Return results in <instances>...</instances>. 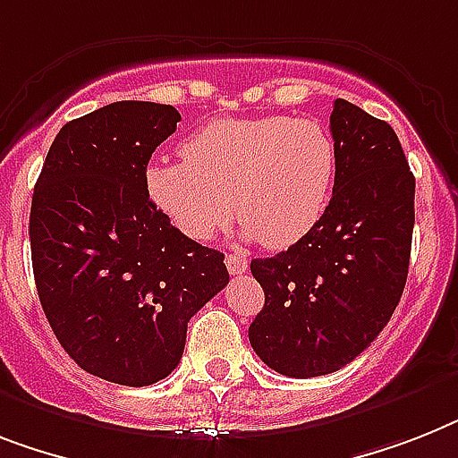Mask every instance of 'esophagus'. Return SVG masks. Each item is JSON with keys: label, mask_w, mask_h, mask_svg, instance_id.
<instances>
[{"label": "esophagus", "mask_w": 458, "mask_h": 458, "mask_svg": "<svg viewBox=\"0 0 458 458\" xmlns=\"http://www.w3.org/2000/svg\"><path fill=\"white\" fill-rule=\"evenodd\" d=\"M225 264H226V269H229V274H233V276L243 274V271L248 269V259H245L243 255H236V252L226 255Z\"/></svg>", "instance_id": "esophagus-1"}]
</instances>
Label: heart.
I'll return each mask as SVG.
<instances>
[{
    "label": "heart",
    "mask_w": 458,
    "mask_h": 458,
    "mask_svg": "<svg viewBox=\"0 0 458 458\" xmlns=\"http://www.w3.org/2000/svg\"><path fill=\"white\" fill-rule=\"evenodd\" d=\"M337 149L320 123L290 116L225 119L184 140L182 161L145 173L154 206L194 241H208L233 213L267 248H290L330 201Z\"/></svg>",
    "instance_id": "heart-1"
}]
</instances>
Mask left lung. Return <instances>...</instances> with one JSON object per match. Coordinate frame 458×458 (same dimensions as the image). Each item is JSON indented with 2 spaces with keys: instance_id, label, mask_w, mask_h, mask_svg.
<instances>
[{
  "instance_id": "left-lung-1",
  "label": "left lung",
  "mask_w": 458,
  "mask_h": 458,
  "mask_svg": "<svg viewBox=\"0 0 458 458\" xmlns=\"http://www.w3.org/2000/svg\"><path fill=\"white\" fill-rule=\"evenodd\" d=\"M330 131L332 199L301 241L250 271L264 309L248 337L271 369L294 379L330 374L368 349L405 290L414 229V175L386 121L342 98Z\"/></svg>"
}]
</instances>
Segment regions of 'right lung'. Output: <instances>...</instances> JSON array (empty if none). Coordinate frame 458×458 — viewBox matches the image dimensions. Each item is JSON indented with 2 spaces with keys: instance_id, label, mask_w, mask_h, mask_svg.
<instances>
[{
  "instance_id": "add662e5",
  "label": "right lung",
  "mask_w": 458,
  "mask_h": 458,
  "mask_svg": "<svg viewBox=\"0 0 458 458\" xmlns=\"http://www.w3.org/2000/svg\"><path fill=\"white\" fill-rule=\"evenodd\" d=\"M173 105L112 102L60 128L34 184L32 269L53 335L86 372L149 386L182 358L187 323L229 283L225 255L177 232L145 187Z\"/></svg>"
}]
</instances>
